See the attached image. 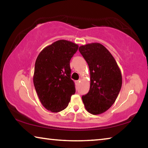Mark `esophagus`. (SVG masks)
Instances as JSON below:
<instances>
[{"mask_svg": "<svg viewBox=\"0 0 148 148\" xmlns=\"http://www.w3.org/2000/svg\"><path fill=\"white\" fill-rule=\"evenodd\" d=\"M79 82H80V80H77V81L75 82V83H76V86H78Z\"/></svg>", "mask_w": 148, "mask_h": 148, "instance_id": "obj_1", "label": "esophagus"}]
</instances>
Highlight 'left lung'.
Listing matches in <instances>:
<instances>
[{
    "label": "left lung",
    "mask_w": 148,
    "mask_h": 148,
    "mask_svg": "<svg viewBox=\"0 0 148 148\" xmlns=\"http://www.w3.org/2000/svg\"><path fill=\"white\" fill-rule=\"evenodd\" d=\"M88 64L90 89L82 96L87 111L93 115L104 113L113 104L122 86V76L116 60L103 45L91 43L79 47Z\"/></svg>",
    "instance_id": "8db88e82"
}]
</instances>
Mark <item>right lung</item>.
<instances>
[{"label":"right lung","mask_w":148,"mask_h":148,"mask_svg":"<svg viewBox=\"0 0 148 148\" xmlns=\"http://www.w3.org/2000/svg\"><path fill=\"white\" fill-rule=\"evenodd\" d=\"M77 49L78 45L60 40L45 47L37 57L33 83L40 101L47 110H63L76 92L71 78L70 61Z\"/></svg>","instance_id":"add662e5"}]
</instances>
